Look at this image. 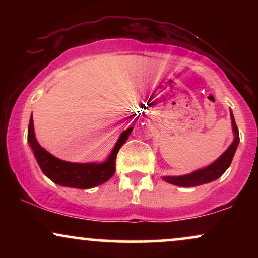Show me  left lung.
Listing matches in <instances>:
<instances>
[{"instance_id":"1","label":"left lung","mask_w":258,"mask_h":258,"mask_svg":"<svg viewBox=\"0 0 258 258\" xmlns=\"http://www.w3.org/2000/svg\"><path fill=\"white\" fill-rule=\"evenodd\" d=\"M230 119H232V128L234 133V139L227 150L224 152L217 160H215L212 164L207 165V166L199 168V170L194 171V172L183 174V176H164L162 179L165 182L170 183V184L178 185V186H197L201 184H206V183L216 180L227 171V168L232 164V160L234 154L236 152V148L239 144V130L236 127L235 120H234L233 112L230 111Z\"/></svg>"}]
</instances>
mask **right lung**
<instances>
[{
    "label": "right lung",
    "mask_w": 258,
    "mask_h": 258,
    "mask_svg": "<svg viewBox=\"0 0 258 258\" xmlns=\"http://www.w3.org/2000/svg\"><path fill=\"white\" fill-rule=\"evenodd\" d=\"M132 130L133 126L121 133L116 144L112 148L111 153L109 154L108 159L103 162L79 164V162H69L55 158L54 155H52L51 153L41 147L37 142L36 136H35L32 114L28 127V141L41 170L49 179L61 186L90 189L103 184L114 176L115 171H116V167H115L116 155L126 139L131 135Z\"/></svg>",
    "instance_id": "right-lung-1"
}]
</instances>
